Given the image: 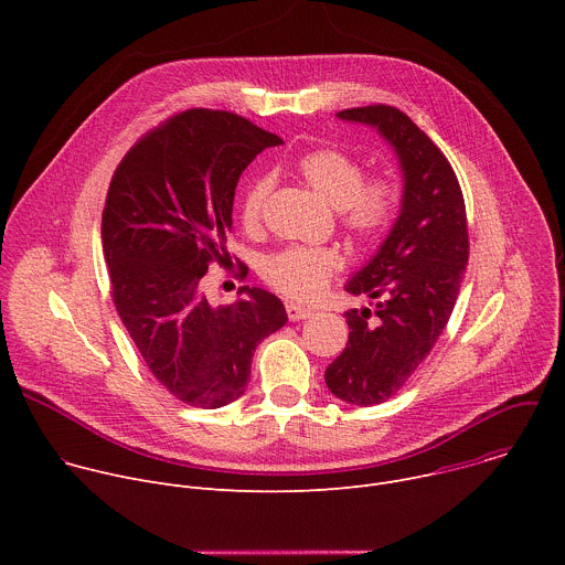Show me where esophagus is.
<instances>
[{
  "label": "esophagus",
  "mask_w": 565,
  "mask_h": 565,
  "mask_svg": "<svg viewBox=\"0 0 565 565\" xmlns=\"http://www.w3.org/2000/svg\"><path fill=\"white\" fill-rule=\"evenodd\" d=\"M286 312H288V319H290V321H299V319H306V317L312 315L310 308H303V306L292 303V301L286 303Z\"/></svg>",
  "instance_id": "esophagus-1"
}]
</instances>
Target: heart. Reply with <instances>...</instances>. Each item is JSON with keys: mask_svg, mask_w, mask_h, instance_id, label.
<instances>
[{"mask_svg": "<svg viewBox=\"0 0 565 565\" xmlns=\"http://www.w3.org/2000/svg\"><path fill=\"white\" fill-rule=\"evenodd\" d=\"M299 179L333 210L342 230L366 244L384 232L397 203L395 185L384 179H366L360 160L338 149H312L297 158ZM275 188L270 174L255 177L238 199V216L246 230H257L264 218L268 196ZM344 259L333 248H286L264 264V279L286 297L310 301L329 288L342 270Z\"/></svg>", "mask_w": 565, "mask_h": 565, "instance_id": "1", "label": "heart"}]
</instances>
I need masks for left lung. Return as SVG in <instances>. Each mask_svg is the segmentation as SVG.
<instances>
[{
    "label": "left lung",
    "mask_w": 565,
    "mask_h": 565,
    "mask_svg": "<svg viewBox=\"0 0 565 565\" xmlns=\"http://www.w3.org/2000/svg\"><path fill=\"white\" fill-rule=\"evenodd\" d=\"M338 116L377 127L405 174L391 234L347 284L351 295H369L377 306L344 315L349 342L327 369L333 395L371 407L405 386L447 327L469 259L467 212L449 160L405 111L369 105Z\"/></svg>",
    "instance_id": "1"
}]
</instances>
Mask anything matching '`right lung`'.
I'll return each mask as SVG.
<instances>
[{
	"label": "right lung",
	"instance_id": "1",
	"mask_svg": "<svg viewBox=\"0 0 565 565\" xmlns=\"http://www.w3.org/2000/svg\"><path fill=\"white\" fill-rule=\"evenodd\" d=\"M279 142L236 114L188 109L138 138L111 177L103 250L116 310L153 377L190 407L244 395L257 344L288 321L262 288L218 308L203 295L207 268L227 257L238 177Z\"/></svg>",
	"mask_w": 565,
	"mask_h": 565
}]
</instances>
